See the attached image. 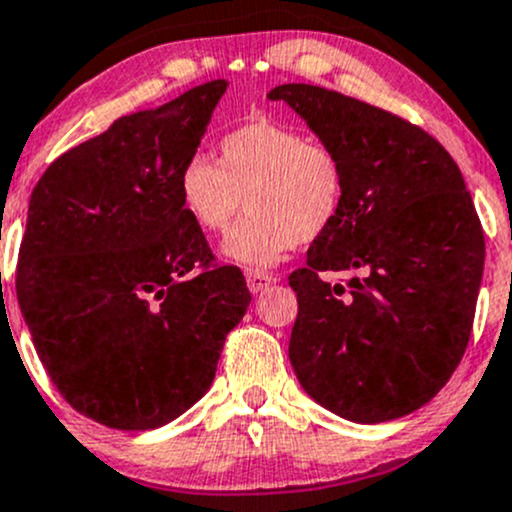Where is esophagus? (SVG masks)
<instances>
[{
	"mask_svg": "<svg viewBox=\"0 0 512 512\" xmlns=\"http://www.w3.org/2000/svg\"><path fill=\"white\" fill-rule=\"evenodd\" d=\"M247 279V289L252 291V294H260V291H265L267 286H272L277 279L272 277V274H265V272H257V269H252V272L245 274Z\"/></svg>",
	"mask_w": 512,
	"mask_h": 512,
	"instance_id": "34e87169",
	"label": "esophagus"
}]
</instances>
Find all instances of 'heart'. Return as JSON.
Returning a JSON list of instances; mask_svg holds the SVG:
<instances>
[{"label":"heart","instance_id":"1","mask_svg":"<svg viewBox=\"0 0 512 512\" xmlns=\"http://www.w3.org/2000/svg\"><path fill=\"white\" fill-rule=\"evenodd\" d=\"M182 211L204 233H223L243 201L247 216L221 245L240 267L267 269L296 243H313L340 218L347 170L333 148L308 143L294 128L252 121L218 143V160L196 153L177 174Z\"/></svg>","mask_w":512,"mask_h":512}]
</instances>
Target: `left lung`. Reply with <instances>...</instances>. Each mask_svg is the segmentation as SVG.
I'll return each mask as SVG.
<instances>
[{"label":"left lung","instance_id":"1","mask_svg":"<svg viewBox=\"0 0 512 512\" xmlns=\"http://www.w3.org/2000/svg\"><path fill=\"white\" fill-rule=\"evenodd\" d=\"M284 101L342 157L347 196L289 286V359L301 389L352 423L403 418L462 362L484 274V230L452 155L423 128L313 84ZM347 271L345 287L319 279Z\"/></svg>","mask_w":512,"mask_h":512}]
</instances>
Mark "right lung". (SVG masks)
I'll return each instance as SVG.
<instances>
[{"mask_svg":"<svg viewBox=\"0 0 512 512\" xmlns=\"http://www.w3.org/2000/svg\"><path fill=\"white\" fill-rule=\"evenodd\" d=\"M228 82L121 116L38 179L16 296L33 347L77 413L155 430L211 389L252 296L238 267H209L177 174Z\"/></svg>","mask_w":512,"mask_h":512,"instance_id":"1","label":"right lung"}]
</instances>
